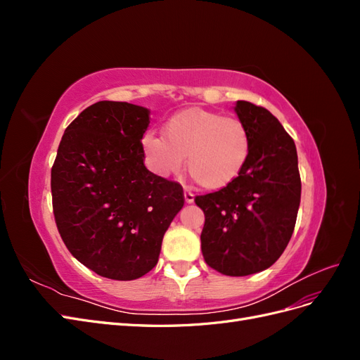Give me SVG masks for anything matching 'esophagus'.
Returning <instances> with one entry per match:
<instances>
[{"label":"esophagus","mask_w":360,"mask_h":360,"mask_svg":"<svg viewBox=\"0 0 360 360\" xmlns=\"http://www.w3.org/2000/svg\"><path fill=\"white\" fill-rule=\"evenodd\" d=\"M184 201H186V204H192L195 201V195L189 191H184Z\"/></svg>","instance_id":"obj_1"}]
</instances>
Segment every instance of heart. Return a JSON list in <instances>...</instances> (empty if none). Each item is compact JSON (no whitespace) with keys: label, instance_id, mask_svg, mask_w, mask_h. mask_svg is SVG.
Returning <instances> with one entry per match:
<instances>
[{"label":"heart","instance_id":"b5f03b06","mask_svg":"<svg viewBox=\"0 0 360 360\" xmlns=\"http://www.w3.org/2000/svg\"><path fill=\"white\" fill-rule=\"evenodd\" d=\"M141 143L147 165L159 177L179 174L188 156L189 172L210 191L240 177L250 155V138L240 120L198 106L176 112L163 126V136L147 132Z\"/></svg>","mask_w":360,"mask_h":360}]
</instances>
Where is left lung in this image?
<instances>
[{
  "label": "left lung",
  "instance_id": "1",
  "mask_svg": "<svg viewBox=\"0 0 360 360\" xmlns=\"http://www.w3.org/2000/svg\"><path fill=\"white\" fill-rule=\"evenodd\" d=\"M234 111L250 138L249 160L230 186L195 202L205 216V263L222 275L248 276L269 269L285 250L302 183L296 146L279 120L246 101H237Z\"/></svg>",
  "mask_w": 360,
  "mask_h": 360
}]
</instances>
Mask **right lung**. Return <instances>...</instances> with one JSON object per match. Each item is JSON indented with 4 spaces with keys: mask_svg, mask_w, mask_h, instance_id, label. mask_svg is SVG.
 <instances>
[{
    "mask_svg": "<svg viewBox=\"0 0 360 360\" xmlns=\"http://www.w3.org/2000/svg\"><path fill=\"white\" fill-rule=\"evenodd\" d=\"M150 111L102 101L68 126L51 171L52 207L70 254L115 281L158 264L162 238L184 204L179 183L144 165Z\"/></svg>",
    "mask_w": 360,
    "mask_h": 360,
    "instance_id": "add662e5",
    "label": "right lung"
}]
</instances>
